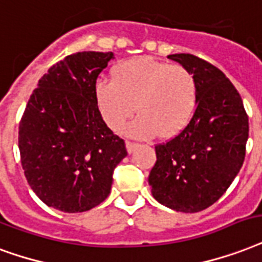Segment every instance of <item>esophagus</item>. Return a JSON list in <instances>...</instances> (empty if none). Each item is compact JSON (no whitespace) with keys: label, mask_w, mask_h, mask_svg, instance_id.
I'll use <instances>...</instances> for the list:
<instances>
[{"label":"esophagus","mask_w":262,"mask_h":262,"mask_svg":"<svg viewBox=\"0 0 262 262\" xmlns=\"http://www.w3.org/2000/svg\"><path fill=\"white\" fill-rule=\"evenodd\" d=\"M136 147H137V144L136 143H132V141H126V149H127V152L132 154L133 151L136 149Z\"/></svg>","instance_id":"esophagus-1"}]
</instances>
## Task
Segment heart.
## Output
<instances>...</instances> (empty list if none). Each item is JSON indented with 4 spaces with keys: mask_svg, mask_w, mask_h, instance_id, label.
<instances>
[{
    "mask_svg": "<svg viewBox=\"0 0 262 262\" xmlns=\"http://www.w3.org/2000/svg\"><path fill=\"white\" fill-rule=\"evenodd\" d=\"M97 108L110 129L119 132L136 111L140 114L125 129L126 135L149 139L161 132L174 137L188 126L198 103L193 74L183 66L141 56L118 64L113 81L95 86Z\"/></svg>",
    "mask_w": 262,
    "mask_h": 262,
    "instance_id": "1",
    "label": "heart"
}]
</instances>
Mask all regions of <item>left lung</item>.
<instances>
[{
  "label": "left lung",
  "mask_w": 262,
  "mask_h": 262,
  "mask_svg": "<svg viewBox=\"0 0 262 262\" xmlns=\"http://www.w3.org/2000/svg\"><path fill=\"white\" fill-rule=\"evenodd\" d=\"M188 69L198 103L188 126L155 145L157 162L148 183L158 202L196 213L217 202L241 170L249 139V118L232 82L210 63L189 53L169 55Z\"/></svg>",
  "instance_id": "obj_1"
}]
</instances>
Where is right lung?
Returning a JSON list of instances; mask_svg holds the SVG:
<instances>
[{"mask_svg":"<svg viewBox=\"0 0 262 262\" xmlns=\"http://www.w3.org/2000/svg\"><path fill=\"white\" fill-rule=\"evenodd\" d=\"M113 52H78L38 81L19 125L27 183L45 205L82 213L105 201L125 141L110 130L95 99L96 79Z\"/></svg>","mask_w":262,"mask_h":262,"instance_id":"right-lung-1","label":"right lung"}]
</instances>
